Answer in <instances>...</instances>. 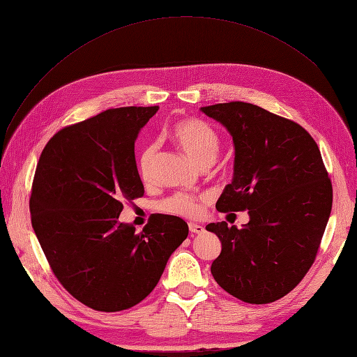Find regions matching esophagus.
<instances>
[{"instance_id": "obj_1", "label": "esophagus", "mask_w": 357, "mask_h": 357, "mask_svg": "<svg viewBox=\"0 0 357 357\" xmlns=\"http://www.w3.org/2000/svg\"><path fill=\"white\" fill-rule=\"evenodd\" d=\"M189 231H190V234H202L205 229H204L202 225L189 223Z\"/></svg>"}]
</instances>
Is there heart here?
I'll return each instance as SVG.
<instances>
[{"mask_svg": "<svg viewBox=\"0 0 357 357\" xmlns=\"http://www.w3.org/2000/svg\"><path fill=\"white\" fill-rule=\"evenodd\" d=\"M172 139L178 144V147L185 152V155L195 162L197 165L211 164L214 156L219 150V135L214 129L198 119H183L171 126L169 131ZM156 152L155 144H149L143 149L138 159L139 176L144 180L149 178L150 169H152V160ZM162 208L171 214L185 215V218H195L201 213L199 201L186 193H177L171 198L165 199Z\"/></svg>", "mask_w": 357, "mask_h": 357, "instance_id": "b5f03b06", "label": "heart"}]
</instances>
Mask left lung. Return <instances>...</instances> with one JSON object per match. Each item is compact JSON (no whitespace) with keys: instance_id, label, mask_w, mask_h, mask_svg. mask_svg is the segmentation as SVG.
<instances>
[{"instance_id":"obj_1","label":"left lung","mask_w":357,"mask_h":357,"mask_svg":"<svg viewBox=\"0 0 357 357\" xmlns=\"http://www.w3.org/2000/svg\"><path fill=\"white\" fill-rule=\"evenodd\" d=\"M232 137L234 177L219 211H248L241 229L210 223L222 252L211 264L218 284L248 304L287 295L308 273L332 210V185L320 150L301 125L250 102L201 107Z\"/></svg>"}]
</instances>
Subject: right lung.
<instances>
[{"mask_svg":"<svg viewBox=\"0 0 357 357\" xmlns=\"http://www.w3.org/2000/svg\"><path fill=\"white\" fill-rule=\"evenodd\" d=\"M158 107H121L61 129L41 152L29 199L32 228L61 284L82 304L113 312L155 289L188 223L153 214L143 231L121 223L144 195L135 139Z\"/></svg>","mask_w":357,"mask_h":357,"instance_id":"1","label":"right lung"}]
</instances>
